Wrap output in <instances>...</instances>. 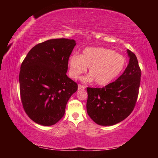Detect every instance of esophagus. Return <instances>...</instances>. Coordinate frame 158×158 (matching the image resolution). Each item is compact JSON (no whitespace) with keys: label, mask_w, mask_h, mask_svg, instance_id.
Segmentation results:
<instances>
[{"label":"esophagus","mask_w":158,"mask_h":158,"mask_svg":"<svg viewBox=\"0 0 158 158\" xmlns=\"http://www.w3.org/2000/svg\"><path fill=\"white\" fill-rule=\"evenodd\" d=\"M85 88V85H81V84H79V85H78V89H79V90L84 89Z\"/></svg>","instance_id":"esophagus-1"}]
</instances>
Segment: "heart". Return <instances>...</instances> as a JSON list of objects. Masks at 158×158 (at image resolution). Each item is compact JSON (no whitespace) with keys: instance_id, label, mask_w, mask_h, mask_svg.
<instances>
[{"instance_id":"1","label":"heart","mask_w":158,"mask_h":158,"mask_svg":"<svg viewBox=\"0 0 158 158\" xmlns=\"http://www.w3.org/2000/svg\"><path fill=\"white\" fill-rule=\"evenodd\" d=\"M126 65V59L114 50L104 47H87L81 55L74 53L69 59V74L77 79L89 68L90 74L83 79L90 81L94 79L96 84L105 85L121 74Z\"/></svg>"}]
</instances>
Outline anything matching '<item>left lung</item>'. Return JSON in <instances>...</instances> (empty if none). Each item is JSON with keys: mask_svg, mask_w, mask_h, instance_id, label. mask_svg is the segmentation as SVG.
<instances>
[{"mask_svg": "<svg viewBox=\"0 0 158 158\" xmlns=\"http://www.w3.org/2000/svg\"><path fill=\"white\" fill-rule=\"evenodd\" d=\"M129 63L116 81L105 87L87 88V113L95 123L109 126L118 123L135 108L141 81L137 56L127 49Z\"/></svg>", "mask_w": 158, "mask_h": 158, "instance_id": "obj_1", "label": "left lung"}]
</instances>
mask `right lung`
<instances>
[{
    "instance_id": "add662e5",
    "label": "right lung",
    "mask_w": 158,
    "mask_h": 158,
    "mask_svg": "<svg viewBox=\"0 0 158 158\" xmlns=\"http://www.w3.org/2000/svg\"><path fill=\"white\" fill-rule=\"evenodd\" d=\"M75 42L60 38L37 44L21 63V102L26 114L37 124L50 126L59 121L69 98L78 89L66 74Z\"/></svg>"
}]
</instances>
